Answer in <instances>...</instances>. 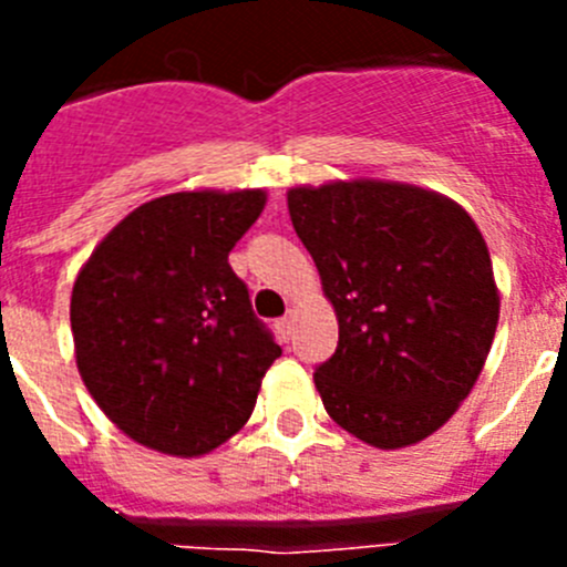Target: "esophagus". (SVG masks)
I'll use <instances>...</instances> for the list:
<instances>
[{
  "label": "esophagus",
  "instance_id": "1",
  "mask_svg": "<svg viewBox=\"0 0 567 567\" xmlns=\"http://www.w3.org/2000/svg\"><path fill=\"white\" fill-rule=\"evenodd\" d=\"M275 329H278L280 338L289 340V334H292V329H295V318H292V315H287V318L275 320Z\"/></svg>",
  "mask_w": 567,
  "mask_h": 567
}]
</instances>
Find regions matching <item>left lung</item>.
Masks as SVG:
<instances>
[{"mask_svg":"<svg viewBox=\"0 0 567 567\" xmlns=\"http://www.w3.org/2000/svg\"><path fill=\"white\" fill-rule=\"evenodd\" d=\"M292 227L338 315L315 372L329 417L394 452L449 423L483 372L499 289L474 218L434 189L349 178L287 193Z\"/></svg>","mask_w":567,"mask_h":567,"instance_id":"obj_1","label":"left lung"}]
</instances>
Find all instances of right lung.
<instances>
[{
  "instance_id": "right-lung-1",
  "label": "right lung",
  "mask_w": 567,
  "mask_h": 567,
  "mask_svg": "<svg viewBox=\"0 0 567 567\" xmlns=\"http://www.w3.org/2000/svg\"><path fill=\"white\" fill-rule=\"evenodd\" d=\"M264 189H182L124 215L79 269V374L115 429L167 457H204L244 429L280 346L229 249Z\"/></svg>"
}]
</instances>
